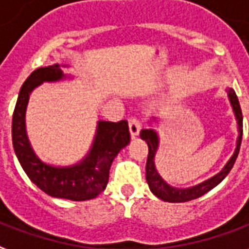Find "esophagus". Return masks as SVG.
Here are the masks:
<instances>
[{
  "label": "esophagus",
  "instance_id": "1",
  "mask_svg": "<svg viewBox=\"0 0 249 249\" xmlns=\"http://www.w3.org/2000/svg\"><path fill=\"white\" fill-rule=\"evenodd\" d=\"M141 128H142V123L139 122L137 118H130V119H128V130H130L131 138L138 137Z\"/></svg>",
  "mask_w": 249,
  "mask_h": 249
}]
</instances>
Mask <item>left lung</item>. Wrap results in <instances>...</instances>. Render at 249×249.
<instances>
[{
	"label": "left lung",
	"mask_w": 249,
	"mask_h": 249,
	"mask_svg": "<svg viewBox=\"0 0 249 249\" xmlns=\"http://www.w3.org/2000/svg\"><path fill=\"white\" fill-rule=\"evenodd\" d=\"M227 94H228V99H230V103H231V107L233 110L235 119H236L237 123L236 147H235V151L232 154V157L230 158V160L226 163V166L221 168L220 172H217L216 175H213V177L207 179L204 182L199 183L196 186L187 187V188L172 187L159 175L157 167H155V155H157L158 148H159V134L154 128V126L159 123V117H154L152 119H150V122H148L150 127L143 128L141 131V138L148 146V157H147L146 163V180L148 183V187H150V191L155 196L164 201H170V203H183V201L194 200V199L200 197L201 195L207 194L208 191H211L213 187H216L230 174L231 168L236 162L237 154H239V150H240L241 138H243V114H241L240 103H239L235 90L228 87Z\"/></svg>",
	"instance_id": "obj_1"
}]
</instances>
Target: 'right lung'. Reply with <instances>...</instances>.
Returning <instances> with one entry per match:
<instances>
[{
    "label": "right lung",
    "mask_w": 249,
    "mask_h": 249,
    "mask_svg": "<svg viewBox=\"0 0 249 249\" xmlns=\"http://www.w3.org/2000/svg\"><path fill=\"white\" fill-rule=\"evenodd\" d=\"M66 65L39 67L30 74L19 90L13 112L12 139L18 162L36 186L53 197L82 201L97 197L106 188L108 172L119 151L130 143L127 121H98L90 150L82 160L71 166H53L43 162L33 150L26 132V108L34 89L43 82H59L70 78L63 74ZM72 78V77H71Z\"/></svg>",
    "instance_id": "obj_1"
}]
</instances>
